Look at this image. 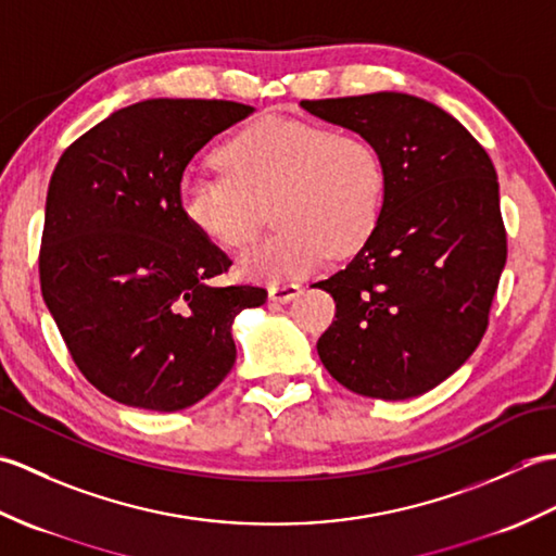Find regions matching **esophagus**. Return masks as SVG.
<instances>
[{"label":"esophagus","mask_w":556,"mask_h":556,"mask_svg":"<svg viewBox=\"0 0 556 556\" xmlns=\"http://www.w3.org/2000/svg\"><path fill=\"white\" fill-rule=\"evenodd\" d=\"M303 289L299 285H293V281H289V285H271L269 287V299L275 303H289L299 296Z\"/></svg>","instance_id":"esophagus-1"}]
</instances>
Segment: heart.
<instances>
[{
    "label": "heart",
    "instance_id": "b5f03b06",
    "mask_svg": "<svg viewBox=\"0 0 556 556\" xmlns=\"http://www.w3.org/2000/svg\"><path fill=\"white\" fill-rule=\"evenodd\" d=\"M222 174L186 172L176 205L188 229L227 251L253 239L263 205L277 224L241 253L253 281L308 275L329 255L363 251L380 227L387 169L370 140L289 116H265L217 150Z\"/></svg>",
    "mask_w": 556,
    "mask_h": 556
}]
</instances>
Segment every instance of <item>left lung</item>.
<instances>
[{"instance_id": "8db88e82", "label": "left lung", "mask_w": 556, "mask_h": 556, "mask_svg": "<svg viewBox=\"0 0 556 556\" xmlns=\"http://www.w3.org/2000/svg\"><path fill=\"white\" fill-rule=\"evenodd\" d=\"M301 108L370 140L387 169L375 236L313 285L337 303L317 341L320 361L361 396L430 392L478 349L506 265L494 164L452 114L406 92Z\"/></svg>"}]
</instances>
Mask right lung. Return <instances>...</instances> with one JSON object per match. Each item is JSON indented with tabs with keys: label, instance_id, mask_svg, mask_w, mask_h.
<instances>
[{
	"label": "right lung",
	"instance_id": "right-lung-1",
	"mask_svg": "<svg viewBox=\"0 0 556 556\" xmlns=\"http://www.w3.org/2000/svg\"><path fill=\"white\" fill-rule=\"evenodd\" d=\"M255 110L229 100H143L59 157L45 203L42 299L86 380L119 404L172 413L207 396L236 361L231 325L267 301L215 287L231 260L188 229V162Z\"/></svg>",
	"mask_w": 556,
	"mask_h": 556
}]
</instances>
